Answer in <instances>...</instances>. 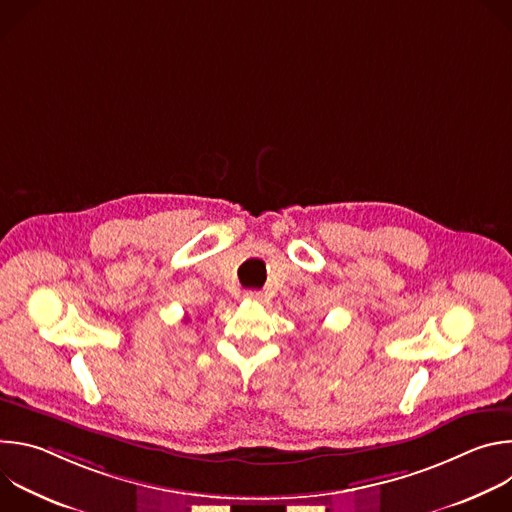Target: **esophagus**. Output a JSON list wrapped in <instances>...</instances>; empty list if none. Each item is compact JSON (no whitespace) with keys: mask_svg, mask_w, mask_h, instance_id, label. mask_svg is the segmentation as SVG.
I'll list each match as a JSON object with an SVG mask.
<instances>
[{"mask_svg":"<svg viewBox=\"0 0 512 512\" xmlns=\"http://www.w3.org/2000/svg\"><path fill=\"white\" fill-rule=\"evenodd\" d=\"M245 300H249V302H261L263 300V294L259 289H249V291H245Z\"/></svg>","mask_w":512,"mask_h":512,"instance_id":"obj_1","label":"esophagus"}]
</instances>
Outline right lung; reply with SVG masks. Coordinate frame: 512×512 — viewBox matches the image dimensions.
<instances>
[{
  "label": "right lung",
  "mask_w": 512,
  "mask_h": 512,
  "mask_svg": "<svg viewBox=\"0 0 512 512\" xmlns=\"http://www.w3.org/2000/svg\"><path fill=\"white\" fill-rule=\"evenodd\" d=\"M186 322H188V318H186Z\"/></svg>",
  "instance_id": "obj_1"
}]
</instances>
